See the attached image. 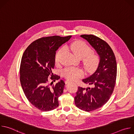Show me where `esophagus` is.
<instances>
[{"mask_svg": "<svg viewBox=\"0 0 134 134\" xmlns=\"http://www.w3.org/2000/svg\"><path fill=\"white\" fill-rule=\"evenodd\" d=\"M70 81H69V80H66V81H65V83L66 84H68V83H70Z\"/></svg>", "mask_w": 134, "mask_h": 134, "instance_id": "1", "label": "esophagus"}]
</instances>
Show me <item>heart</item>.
<instances>
[{"instance_id": "b5f03b06", "label": "heart", "mask_w": 134, "mask_h": 134, "mask_svg": "<svg viewBox=\"0 0 134 134\" xmlns=\"http://www.w3.org/2000/svg\"><path fill=\"white\" fill-rule=\"evenodd\" d=\"M66 48L71 50L73 53L80 58L83 59L85 68L90 71H94L98 67L100 58L98 55L92 52V50L86 43L82 41H75L66 46ZM65 48H61L57 53L55 57V62L58 63L60 57ZM83 71L78 68H68L63 72V75L69 80H74L81 77L83 75Z\"/></svg>"}]
</instances>
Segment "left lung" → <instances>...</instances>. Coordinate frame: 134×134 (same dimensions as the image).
<instances>
[{"label":"left lung","mask_w":134,"mask_h":134,"mask_svg":"<svg viewBox=\"0 0 134 134\" xmlns=\"http://www.w3.org/2000/svg\"><path fill=\"white\" fill-rule=\"evenodd\" d=\"M95 50L100 62L95 71L82 81L92 87H79L75 103L79 109L91 111L102 107L110 99L115 86L117 66L114 54L109 45L93 35H82Z\"/></svg>","instance_id":"1"}]
</instances>
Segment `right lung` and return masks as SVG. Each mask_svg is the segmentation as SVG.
Instances as JSON below:
<instances>
[{"label":"right lung","instance_id":"obj_1","mask_svg":"<svg viewBox=\"0 0 134 134\" xmlns=\"http://www.w3.org/2000/svg\"><path fill=\"white\" fill-rule=\"evenodd\" d=\"M71 37H42L30 44L23 54L20 70L21 86L29 101L41 111H51L59 106L58 98L65 84L60 80L55 85H52L53 81L49 85L48 76L51 75L53 81L60 78L52 72L56 51Z\"/></svg>","mask_w":134,"mask_h":134}]
</instances>
